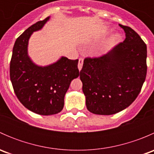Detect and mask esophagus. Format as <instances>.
Wrapping results in <instances>:
<instances>
[{
  "mask_svg": "<svg viewBox=\"0 0 154 154\" xmlns=\"http://www.w3.org/2000/svg\"><path fill=\"white\" fill-rule=\"evenodd\" d=\"M83 58H80L79 59V62H78V69L79 71L82 69V67H83Z\"/></svg>",
  "mask_w": 154,
  "mask_h": 154,
  "instance_id": "obj_1",
  "label": "esophagus"
}]
</instances>
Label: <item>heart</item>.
Listing matches in <instances>:
<instances>
[{"label": "heart", "mask_w": 154, "mask_h": 154, "mask_svg": "<svg viewBox=\"0 0 154 154\" xmlns=\"http://www.w3.org/2000/svg\"><path fill=\"white\" fill-rule=\"evenodd\" d=\"M119 39H120V36H119V35H118V34H116V35H114L111 38V39H110L109 42V45H112V43L116 42H117V41H119Z\"/></svg>", "instance_id": "obj_1"}]
</instances>
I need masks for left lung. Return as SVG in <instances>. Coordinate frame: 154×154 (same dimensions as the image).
<instances>
[{"instance_id": "left-lung-1", "label": "left lung", "mask_w": 154, "mask_h": 154, "mask_svg": "<svg viewBox=\"0 0 154 154\" xmlns=\"http://www.w3.org/2000/svg\"><path fill=\"white\" fill-rule=\"evenodd\" d=\"M126 38L98 58H86L80 78L88 110L96 115L122 111L139 95L147 74V46L139 34L119 24Z\"/></svg>"}]
</instances>
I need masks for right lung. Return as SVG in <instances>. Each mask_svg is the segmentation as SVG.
<instances>
[{"label":"right lung","instance_id":"right-lung-1","mask_svg":"<svg viewBox=\"0 0 154 154\" xmlns=\"http://www.w3.org/2000/svg\"><path fill=\"white\" fill-rule=\"evenodd\" d=\"M50 16L28 27L15 41L10 62V80L19 101L38 115L50 116L63 110L64 97L71 82L79 76L78 60L62 57L46 66L35 64L27 47L32 32L40 30Z\"/></svg>","mask_w":154,"mask_h":154}]
</instances>
